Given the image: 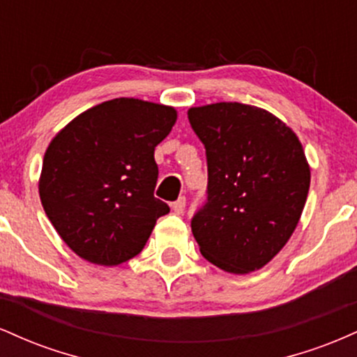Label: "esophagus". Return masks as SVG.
<instances>
[{
    "mask_svg": "<svg viewBox=\"0 0 357 357\" xmlns=\"http://www.w3.org/2000/svg\"><path fill=\"white\" fill-rule=\"evenodd\" d=\"M171 208H173V211L176 213V215H183L184 208H186V198H184V196L178 198L173 204H171Z\"/></svg>",
    "mask_w": 357,
    "mask_h": 357,
    "instance_id": "1",
    "label": "esophagus"
}]
</instances>
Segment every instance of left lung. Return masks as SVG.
I'll return each instance as SVG.
<instances>
[{
  "label": "left lung",
  "instance_id": "1",
  "mask_svg": "<svg viewBox=\"0 0 357 357\" xmlns=\"http://www.w3.org/2000/svg\"><path fill=\"white\" fill-rule=\"evenodd\" d=\"M208 159V203L191 221L199 252L245 275L285 247L301 220L310 167L297 134L268 110L240 102L191 107Z\"/></svg>",
  "mask_w": 357,
  "mask_h": 357
}]
</instances>
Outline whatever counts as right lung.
I'll list each match as a JSON object with an SVG mask.
<instances>
[{"label": "right lung", "instance_id": "1", "mask_svg": "<svg viewBox=\"0 0 357 357\" xmlns=\"http://www.w3.org/2000/svg\"><path fill=\"white\" fill-rule=\"evenodd\" d=\"M178 119L174 107L132 97L93 105L52 139L38 192L60 238L104 267L141 253L169 206L154 198V149Z\"/></svg>", "mask_w": 357, "mask_h": 357}]
</instances>
